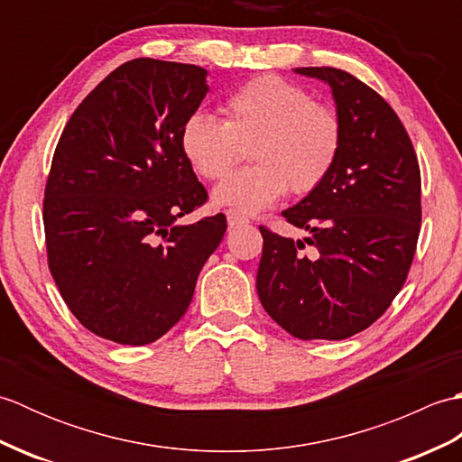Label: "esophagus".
<instances>
[{"instance_id": "esophagus-1", "label": "esophagus", "mask_w": 462, "mask_h": 462, "mask_svg": "<svg viewBox=\"0 0 462 462\" xmlns=\"http://www.w3.org/2000/svg\"><path fill=\"white\" fill-rule=\"evenodd\" d=\"M226 218H228V226H230V228H236V226L248 224L246 216H242V214L236 212V210H228V214H226Z\"/></svg>"}]
</instances>
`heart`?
I'll list each match as a JSON object with an SVG mask.
<instances>
[{"instance_id":"b5f03b06","label":"heart","mask_w":462,"mask_h":462,"mask_svg":"<svg viewBox=\"0 0 462 462\" xmlns=\"http://www.w3.org/2000/svg\"><path fill=\"white\" fill-rule=\"evenodd\" d=\"M226 121L194 111L180 129V149L202 179L216 180L240 161L250 144L248 169L232 172L216 186L220 208L256 214L280 196L316 190L336 164L341 121L331 106L313 103L300 85L262 75L240 85L222 103Z\"/></svg>"}]
</instances>
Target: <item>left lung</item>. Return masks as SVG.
Returning a JSON list of instances; mask_svg holds the SVG:
<instances>
[{
	"label": "left lung",
	"mask_w": 462,
	"mask_h": 462,
	"mask_svg": "<svg viewBox=\"0 0 462 462\" xmlns=\"http://www.w3.org/2000/svg\"><path fill=\"white\" fill-rule=\"evenodd\" d=\"M326 83L341 121L336 164L282 216L310 236L260 226L256 288L268 316L298 339H347L369 328L407 280L420 226V171L405 126L381 97L333 67H298ZM314 246L311 259L299 250Z\"/></svg>",
	"instance_id": "1"
}]
</instances>
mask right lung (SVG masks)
<instances>
[{
	"label": "right lung",
	"instance_id": "1",
	"mask_svg": "<svg viewBox=\"0 0 462 462\" xmlns=\"http://www.w3.org/2000/svg\"><path fill=\"white\" fill-rule=\"evenodd\" d=\"M206 77L199 65L133 59L85 97L57 143L43 202L49 270L95 336L162 337L224 238V214L176 222L206 200L180 149Z\"/></svg>",
	"mask_w": 462,
	"mask_h": 462
}]
</instances>
